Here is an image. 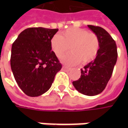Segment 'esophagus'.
<instances>
[{"mask_svg":"<svg viewBox=\"0 0 128 128\" xmlns=\"http://www.w3.org/2000/svg\"><path fill=\"white\" fill-rule=\"evenodd\" d=\"M62 68L65 69V70H70V68H68V67L67 66H62Z\"/></svg>","mask_w":128,"mask_h":128,"instance_id":"obj_1","label":"esophagus"}]
</instances>
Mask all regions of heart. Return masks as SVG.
Masks as SVG:
<instances>
[{"label":"heart","instance_id":"b5f03b06","mask_svg":"<svg viewBox=\"0 0 128 128\" xmlns=\"http://www.w3.org/2000/svg\"><path fill=\"white\" fill-rule=\"evenodd\" d=\"M70 48L72 52L62 58L67 65L83 64L92 61L99 50L98 38L93 32L82 28H70L61 36L56 35L51 40V48L57 57L61 58Z\"/></svg>","mask_w":128,"mask_h":128}]
</instances>
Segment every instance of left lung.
Segmentation results:
<instances>
[{
	"instance_id": "1",
	"label": "left lung",
	"mask_w": 128,
	"mask_h": 128,
	"mask_svg": "<svg viewBox=\"0 0 128 128\" xmlns=\"http://www.w3.org/2000/svg\"><path fill=\"white\" fill-rule=\"evenodd\" d=\"M99 40V50L96 59L81 69L80 78L72 82L78 92L88 96H97L106 88L112 74L118 58L116 41L105 29L88 25Z\"/></svg>"
}]
</instances>
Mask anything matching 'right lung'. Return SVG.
<instances>
[{
	"label": "right lung",
	"instance_id": "obj_1",
	"mask_svg": "<svg viewBox=\"0 0 128 128\" xmlns=\"http://www.w3.org/2000/svg\"><path fill=\"white\" fill-rule=\"evenodd\" d=\"M58 29L29 28L12 43L10 67L22 92L30 97L50 89L62 65L51 50V40Z\"/></svg>",
	"mask_w": 128,
	"mask_h": 128
}]
</instances>
